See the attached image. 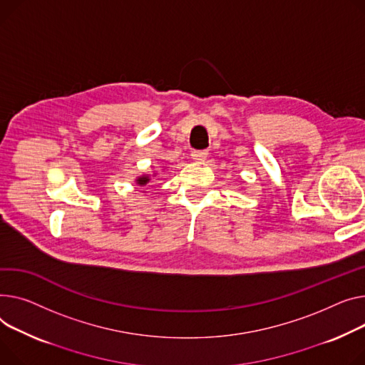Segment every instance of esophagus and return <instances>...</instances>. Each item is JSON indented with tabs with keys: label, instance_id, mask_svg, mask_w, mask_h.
Instances as JSON below:
<instances>
[{
	"label": "esophagus",
	"instance_id": "esophagus-1",
	"mask_svg": "<svg viewBox=\"0 0 365 365\" xmlns=\"http://www.w3.org/2000/svg\"><path fill=\"white\" fill-rule=\"evenodd\" d=\"M207 157H208V153H207V151H192V158L195 160L197 163L205 161Z\"/></svg>",
	"mask_w": 365,
	"mask_h": 365
}]
</instances>
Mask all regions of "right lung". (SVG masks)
Segmentation results:
<instances>
[{"label":"right lung","instance_id":"right-lung-1","mask_svg":"<svg viewBox=\"0 0 365 365\" xmlns=\"http://www.w3.org/2000/svg\"><path fill=\"white\" fill-rule=\"evenodd\" d=\"M155 176H157V172L153 173V178H155ZM150 180H151V175H142L135 179L136 185H139V186H147V183H150Z\"/></svg>","mask_w":365,"mask_h":365}]
</instances>
